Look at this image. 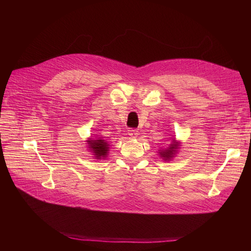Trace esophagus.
<instances>
[{
    "label": "esophagus",
    "mask_w": 251,
    "mask_h": 251,
    "mask_svg": "<svg viewBox=\"0 0 251 251\" xmlns=\"http://www.w3.org/2000/svg\"><path fill=\"white\" fill-rule=\"evenodd\" d=\"M138 131L137 130H128V136H130V138L134 139L138 136Z\"/></svg>",
    "instance_id": "34e87169"
}]
</instances>
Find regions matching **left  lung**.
Masks as SVG:
<instances>
[{"mask_svg": "<svg viewBox=\"0 0 251 251\" xmlns=\"http://www.w3.org/2000/svg\"><path fill=\"white\" fill-rule=\"evenodd\" d=\"M180 147H181V142L178 141L176 138L172 137L170 146L158 150V154H159V156H160V158L163 159L164 161H171L172 159L177 155L178 150Z\"/></svg>", "mask_w": 251, "mask_h": 251, "instance_id": "left-lung-1", "label": "left lung"}]
</instances>
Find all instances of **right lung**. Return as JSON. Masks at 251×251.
Masks as SVG:
<instances>
[{
	"label": "right lung",
	"instance_id": "obj_1",
	"mask_svg": "<svg viewBox=\"0 0 251 251\" xmlns=\"http://www.w3.org/2000/svg\"><path fill=\"white\" fill-rule=\"evenodd\" d=\"M87 148L89 149V151L92 153L93 157L97 160H101V159H105L109 155L110 151V144L108 141L103 140L102 138H92L90 137L87 139Z\"/></svg>",
	"mask_w": 251,
	"mask_h": 251
}]
</instances>
